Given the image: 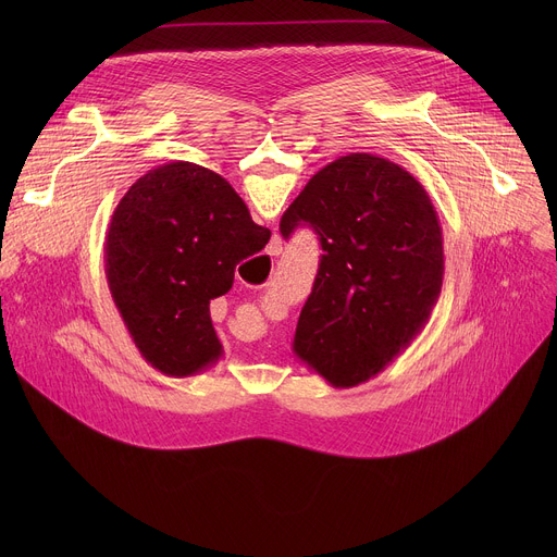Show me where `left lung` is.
I'll use <instances>...</instances> for the list:
<instances>
[{"instance_id":"left-lung-1","label":"left lung","mask_w":557,"mask_h":557,"mask_svg":"<svg viewBox=\"0 0 557 557\" xmlns=\"http://www.w3.org/2000/svg\"><path fill=\"white\" fill-rule=\"evenodd\" d=\"M308 224L322 262L293 352L335 387L376 376L425 329L445 256L423 185L385 158L348 153L317 172L284 211V237Z\"/></svg>"}]
</instances>
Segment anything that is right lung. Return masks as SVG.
<instances>
[{"mask_svg": "<svg viewBox=\"0 0 557 557\" xmlns=\"http://www.w3.org/2000/svg\"><path fill=\"white\" fill-rule=\"evenodd\" d=\"M271 231L215 172L176 161L149 170L116 205L106 275L121 320L151 368L194 376L222 357L209 304Z\"/></svg>", "mask_w": 557, "mask_h": 557, "instance_id": "right-lung-1", "label": "right lung"}]
</instances>
